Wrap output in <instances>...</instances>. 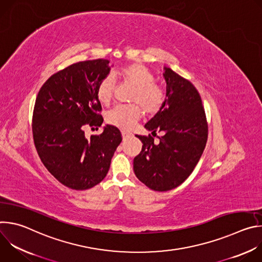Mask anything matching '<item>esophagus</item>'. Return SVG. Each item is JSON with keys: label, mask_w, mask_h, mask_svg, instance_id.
Here are the masks:
<instances>
[{"label": "esophagus", "mask_w": 262, "mask_h": 262, "mask_svg": "<svg viewBox=\"0 0 262 262\" xmlns=\"http://www.w3.org/2000/svg\"><path fill=\"white\" fill-rule=\"evenodd\" d=\"M132 134L129 133V132H126V130H122V137L123 138H125V137H128V136H130Z\"/></svg>", "instance_id": "34e87169"}]
</instances>
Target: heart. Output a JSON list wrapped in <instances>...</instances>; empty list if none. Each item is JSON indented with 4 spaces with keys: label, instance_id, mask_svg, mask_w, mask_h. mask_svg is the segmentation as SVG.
<instances>
[{
    "label": "heart",
    "instance_id": "heart-1",
    "mask_svg": "<svg viewBox=\"0 0 262 262\" xmlns=\"http://www.w3.org/2000/svg\"><path fill=\"white\" fill-rule=\"evenodd\" d=\"M114 76L125 84L134 87L129 101L137 104L117 105L108 111L105 115L107 123L121 129L132 128L142 116V110L147 114H156L163 107L166 101V92L155 83L154 74L144 65L133 63L121 67L114 72ZM114 93L113 81L110 77L103 78L96 89L98 100L106 104ZM140 106L139 107L137 104Z\"/></svg>",
    "mask_w": 262,
    "mask_h": 262
}]
</instances>
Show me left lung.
<instances>
[{
  "label": "left lung",
  "mask_w": 262,
  "mask_h": 262,
  "mask_svg": "<svg viewBox=\"0 0 262 262\" xmlns=\"http://www.w3.org/2000/svg\"><path fill=\"white\" fill-rule=\"evenodd\" d=\"M166 101L145 128L162 136L155 142L149 135L138 136L143 143L134 159V172L149 189H175L195 169L206 145L208 125L202 100L195 86L165 67Z\"/></svg>",
  "instance_id": "obj_1"
}]
</instances>
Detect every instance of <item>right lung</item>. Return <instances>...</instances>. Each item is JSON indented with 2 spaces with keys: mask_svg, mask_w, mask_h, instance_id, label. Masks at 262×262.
Masks as SVG:
<instances>
[{
  "mask_svg": "<svg viewBox=\"0 0 262 262\" xmlns=\"http://www.w3.org/2000/svg\"><path fill=\"white\" fill-rule=\"evenodd\" d=\"M108 63L104 59L74 63L53 74L36 97L32 132L37 154L49 172L72 190L98 184L122 141L113 125L90 139L84 132L103 122L96 89L111 70Z\"/></svg>",
  "mask_w": 262,
  "mask_h": 262,
  "instance_id": "obj_1",
  "label": "right lung"
}]
</instances>
